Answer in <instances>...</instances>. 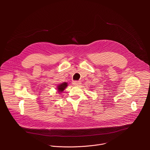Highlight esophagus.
<instances>
[{
  "label": "esophagus",
  "instance_id": "34e87169",
  "mask_svg": "<svg viewBox=\"0 0 150 150\" xmlns=\"http://www.w3.org/2000/svg\"><path fill=\"white\" fill-rule=\"evenodd\" d=\"M73 85H75V86H79V85H81V82L80 81H73Z\"/></svg>",
  "mask_w": 150,
  "mask_h": 150
}]
</instances>
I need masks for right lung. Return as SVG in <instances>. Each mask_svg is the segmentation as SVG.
<instances>
[{
  "instance_id": "right-lung-1",
  "label": "right lung",
  "mask_w": 150,
  "mask_h": 150,
  "mask_svg": "<svg viewBox=\"0 0 150 150\" xmlns=\"http://www.w3.org/2000/svg\"><path fill=\"white\" fill-rule=\"evenodd\" d=\"M67 86H68V83L63 82L57 86V91H59V93H61L63 91V90L65 89V88L67 87Z\"/></svg>"
}]
</instances>
